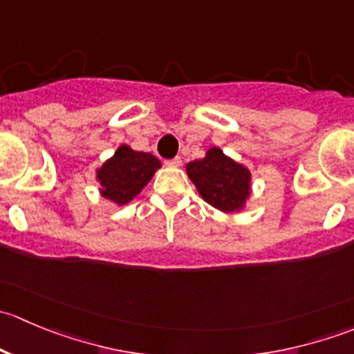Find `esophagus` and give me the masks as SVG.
<instances>
[{"mask_svg":"<svg viewBox=\"0 0 354 354\" xmlns=\"http://www.w3.org/2000/svg\"><path fill=\"white\" fill-rule=\"evenodd\" d=\"M164 164L169 167H178L181 166V157H173V159H166L164 160Z\"/></svg>","mask_w":354,"mask_h":354,"instance_id":"34e87169","label":"esophagus"}]
</instances>
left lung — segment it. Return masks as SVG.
Returning <instances> with one entry per match:
<instances>
[{
  "label": "left lung",
  "mask_w": 354,
  "mask_h": 354,
  "mask_svg": "<svg viewBox=\"0 0 354 354\" xmlns=\"http://www.w3.org/2000/svg\"><path fill=\"white\" fill-rule=\"evenodd\" d=\"M187 173L207 203L224 212L243 207L250 195V173L212 147L203 159L187 164Z\"/></svg>",
  "instance_id": "left-lung-1"
}]
</instances>
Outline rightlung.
Instances as JSON below:
<instances>
[{"mask_svg":"<svg viewBox=\"0 0 354 354\" xmlns=\"http://www.w3.org/2000/svg\"><path fill=\"white\" fill-rule=\"evenodd\" d=\"M159 167V159L149 152H137L128 145H121L116 154L97 171L102 195L118 205L128 203L140 194Z\"/></svg>","mask_w":354,"mask_h":354,"instance_id":"right-lung-1","label":"right lung"}]
</instances>
